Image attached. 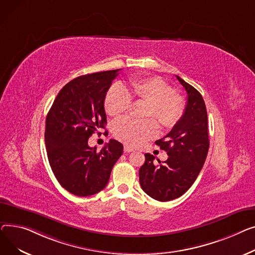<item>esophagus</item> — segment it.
<instances>
[{
	"instance_id": "obj_1",
	"label": "esophagus",
	"mask_w": 255,
	"mask_h": 255,
	"mask_svg": "<svg viewBox=\"0 0 255 255\" xmlns=\"http://www.w3.org/2000/svg\"><path fill=\"white\" fill-rule=\"evenodd\" d=\"M125 152H131V151H133V149L131 148V147H129V146H125Z\"/></svg>"
}]
</instances>
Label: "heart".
<instances>
[{"label":"heart","instance_id":"1","mask_svg":"<svg viewBox=\"0 0 255 255\" xmlns=\"http://www.w3.org/2000/svg\"><path fill=\"white\" fill-rule=\"evenodd\" d=\"M131 98L148 103L146 115L155 117L167 129L173 128L184 112V101L173 88L160 77H146L132 80L128 88L123 85H113L106 94L104 101L105 110L110 116L126 113L131 105ZM113 133L123 143L138 147L146 141L153 139L158 133V126L153 118L136 121L122 118L113 126Z\"/></svg>","mask_w":255,"mask_h":255}]
</instances>
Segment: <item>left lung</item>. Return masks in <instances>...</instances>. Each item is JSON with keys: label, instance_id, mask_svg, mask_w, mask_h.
<instances>
[{"label": "left lung", "instance_id": "obj_1", "mask_svg": "<svg viewBox=\"0 0 255 255\" xmlns=\"http://www.w3.org/2000/svg\"><path fill=\"white\" fill-rule=\"evenodd\" d=\"M187 93L184 113L172 130L155 142L169 155L158 164L154 156L145 153V162L140 168L142 189L154 200L172 201L181 197L196 181L209 150L208 116L202 95L196 88L176 76Z\"/></svg>", "mask_w": 255, "mask_h": 255}]
</instances>
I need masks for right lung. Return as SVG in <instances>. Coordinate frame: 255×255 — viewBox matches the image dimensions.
<instances>
[{"label": "right lung", "instance_id": "right-lung-1", "mask_svg": "<svg viewBox=\"0 0 255 255\" xmlns=\"http://www.w3.org/2000/svg\"><path fill=\"white\" fill-rule=\"evenodd\" d=\"M118 70L83 75L67 83L46 117L45 144L51 170L66 190L88 197L106 187L124 146L111 139L101 151L88 139L105 128L104 101Z\"/></svg>", "mask_w": 255, "mask_h": 255}]
</instances>
